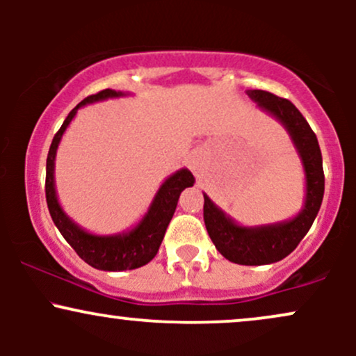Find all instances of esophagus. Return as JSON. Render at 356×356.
<instances>
[{"label": "esophagus", "instance_id": "34e87169", "mask_svg": "<svg viewBox=\"0 0 356 356\" xmlns=\"http://www.w3.org/2000/svg\"><path fill=\"white\" fill-rule=\"evenodd\" d=\"M201 159L197 157V155H191L189 157V169L192 170V172H199L201 170Z\"/></svg>", "mask_w": 356, "mask_h": 356}]
</instances>
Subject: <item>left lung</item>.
<instances>
[{"label": "left lung", "instance_id": "1", "mask_svg": "<svg viewBox=\"0 0 356 356\" xmlns=\"http://www.w3.org/2000/svg\"><path fill=\"white\" fill-rule=\"evenodd\" d=\"M257 108L275 117L291 138L305 172V202L295 218L263 226H243L204 194V222L218 251L231 263L261 266L281 261L296 249L312 227L325 192L321 150L306 118L289 100L264 90H248Z\"/></svg>", "mask_w": 356, "mask_h": 356}]
</instances>
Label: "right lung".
I'll list each match as a JSON object with an SVG mask.
<instances>
[{
  "label": "right lung",
  "instance_id": "obj_1",
  "mask_svg": "<svg viewBox=\"0 0 356 356\" xmlns=\"http://www.w3.org/2000/svg\"><path fill=\"white\" fill-rule=\"evenodd\" d=\"M127 95L129 93L107 88L81 100L68 113L63 125L55 134L47 157V182H44V192H47L48 211H50L53 222L58 227L61 236L67 239V243L75 249L76 254L85 263L90 264V266L102 269V271L137 269L144 266L149 261H152L154 256L157 254L159 248H161L167 226H169L170 219H172L175 212V207H177L179 195H181V192L186 187H192L195 182L194 175L187 169H181L172 175H169L161 184L159 191L155 192L152 202H150L144 218L138 220L132 229L118 232V234H93V232H88L83 227H80L63 211L55 187V159L65 130L68 129L70 122L75 118L79 108L85 107V105L95 104V102L120 99V97Z\"/></svg>",
  "mask_w": 356,
  "mask_h": 356
}]
</instances>
